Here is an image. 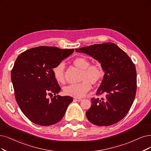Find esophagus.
<instances>
[{
    "label": "esophagus",
    "instance_id": "obj_1",
    "mask_svg": "<svg viewBox=\"0 0 151 151\" xmlns=\"http://www.w3.org/2000/svg\"><path fill=\"white\" fill-rule=\"evenodd\" d=\"M74 99H75V100H76V101H82V98H75Z\"/></svg>",
    "mask_w": 151,
    "mask_h": 151
}]
</instances>
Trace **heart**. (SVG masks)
Listing matches in <instances>:
<instances>
[{
    "mask_svg": "<svg viewBox=\"0 0 151 151\" xmlns=\"http://www.w3.org/2000/svg\"><path fill=\"white\" fill-rule=\"evenodd\" d=\"M73 65L82 70L81 83L70 85L63 88V92L66 95L73 97H83L90 90L91 84L95 85L102 78L103 71L98 63L90 65L87 59L79 57L74 60ZM65 65L60 63L54 67L53 73L55 80L60 83L65 82Z\"/></svg>",
    "mask_w": 151,
    "mask_h": 151,
    "instance_id": "obj_1",
    "label": "heart"
}]
</instances>
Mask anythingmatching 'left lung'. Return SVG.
Masks as SVG:
<instances>
[{"mask_svg":"<svg viewBox=\"0 0 151 151\" xmlns=\"http://www.w3.org/2000/svg\"><path fill=\"white\" fill-rule=\"evenodd\" d=\"M75 51L98 60L104 71L96 94H104L105 98L91 99V108L86 113L87 119L99 126L117 123L127 114L135 98L137 75L134 64L113 43L94 44Z\"/></svg>","mask_w":151,"mask_h":151,"instance_id":"left-lung-1","label":"left lung"}]
</instances>
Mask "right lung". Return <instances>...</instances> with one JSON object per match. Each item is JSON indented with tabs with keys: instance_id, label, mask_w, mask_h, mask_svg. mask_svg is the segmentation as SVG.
I'll use <instances>...</instances> for the list:
<instances>
[{
	"instance_id": "1",
	"label": "right lung",
	"mask_w": 151,
	"mask_h": 151,
	"mask_svg": "<svg viewBox=\"0 0 151 151\" xmlns=\"http://www.w3.org/2000/svg\"><path fill=\"white\" fill-rule=\"evenodd\" d=\"M74 52L55 47L32 48L20 53L11 71L15 99L25 116L40 126L58 122L73 101L69 96L56 95L61 90L53 69ZM53 93L51 100L48 94Z\"/></svg>"
}]
</instances>
